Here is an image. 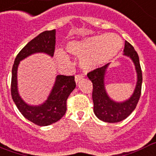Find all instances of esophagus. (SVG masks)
<instances>
[{"label":"esophagus","mask_w":156,"mask_h":156,"mask_svg":"<svg viewBox=\"0 0 156 156\" xmlns=\"http://www.w3.org/2000/svg\"><path fill=\"white\" fill-rule=\"evenodd\" d=\"M83 78V75L82 74H77L75 76V82L76 83H78V82H80V80H82V78Z\"/></svg>","instance_id":"esophagus-1"}]
</instances>
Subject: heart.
<instances>
[{"mask_svg": "<svg viewBox=\"0 0 156 156\" xmlns=\"http://www.w3.org/2000/svg\"><path fill=\"white\" fill-rule=\"evenodd\" d=\"M122 47L121 37L116 34H107L87 37L82 40H73L66 44L69 53L81 57V65L92 69L109 62ZM55 57L59 64H66L69 56L62 49L55 51Z\"/></svg>", "mask_w": 156, "mask_h": 156, "instance_id": "heart-1", "label": "heart"}]
</instances>
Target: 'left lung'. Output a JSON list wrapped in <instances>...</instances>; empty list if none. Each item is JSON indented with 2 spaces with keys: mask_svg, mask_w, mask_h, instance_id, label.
Here are the masks:
<instances>
[{
  "mask_svg": "<svg viewBox=\"0 0 156 156\" xmlns=\"http://www.w3.org/2000/svg\"><path fill=\"white\" fill-rule=\"evenodd\" d=\"M124 55L133 61L137 73V83L134 93L130 98L122 102H116L109 98L105 90L104 78L109 63L94 69L87 73V77L93 83V112L97 117L105 122L115 123L126 119L135 110L141 93L142 72L140 64L139 56L134 47L127 41L125 42Z\"/></svg>",
  "mask_w": 156,
  "mask_h": 156,
  "instance_id": "8db88e82",
  "label": "left lung"
}]
</instances>
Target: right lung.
Returning <instances> with one entry per match:
<instances>
[{
    "label": "right lung",
    "mask_w": 156,
    "mask_h": 156,
    "mask_svg": "<svg viewBox=\"0 0 156 156\" xmlns=\"http://www.w3.org/2000/svg\"><path fill=\"white\" fill-rule=\"evenodd\" d=\"M55 30H46L30 40L17 55L11 76V96L17 108L30 122L41 126L51 125L60 120L67 110V99L76 87L74 76L58 75L49 98L42 105L30 106L20 97L17 89V69L20 61L35 53H45L54 56Z\"/></svg>",
    "instance_id": "add662e5"
}]
</instances>
